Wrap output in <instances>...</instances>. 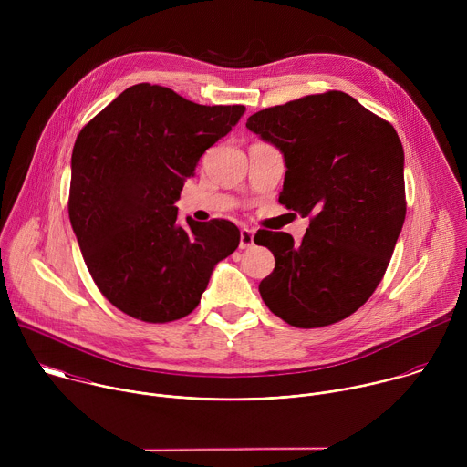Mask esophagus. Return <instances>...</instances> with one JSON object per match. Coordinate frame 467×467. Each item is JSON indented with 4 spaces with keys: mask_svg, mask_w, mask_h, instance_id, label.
Here are the masks:
<instances>
[{
    "mask_svg": "<svg viewBox=\"0 0 467 467\" xmlns=\"http://www.w3.org/2000/svg\"><path fill=\"white\" fill-rule=\"evenodd\" d=\"M254 245V234L251 229L240 231V249H249Z\"/></svg>",
    "mask_w": 467,
    "mask_h": 467,
    "instance_id": "34e87169",
    "label": "esophagus"
}]
</instances>
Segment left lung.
I'll return each instance as SVG.
<instances>
[{"label": "left lung", "instance_id": "1", "mask_svg": "<svg viewBox=\"0 0 467 467\" xmlns=\"http://www.w3.org/2000/svg\"><path fill=\"white\" fill-rule=\"evenodd\" d=\"M245 127L285 155L279 203L310 218L301 244L288 233L254 234L275 256L258 285L262 301L299 328L346 319L382 281L405 223L401 140L338 90L258 110Z\"/></svg>", "mask_w": 467, "mask_h": 467}]
</instances>
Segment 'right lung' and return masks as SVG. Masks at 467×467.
Here are the masks:
<instances>
[{
	"mask_svg": "<svg viewBox=\"0 0 467 467\" xmlns=\"http://www.w3.org/2000/svg\"><path fill=\"white\" fill-rule=\"evenodd\" d=\"M244 105H197L140 83L79 132L68 214L99 292L148 323L188 316L214 265L240 244L233 222L177 223L175 202L202 155L238 123Z\"/></svg>",
	"mask_w": 467,
	"mask_h": 467,
	"instance_id": "obj_1",
	"label": "right lung"
}]
</instances>
